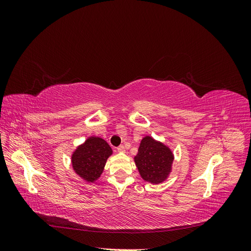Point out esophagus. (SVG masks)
Segmentation results:
<instances>
[{"label": "esophagus", "instance_id": "obj_1", "mask_svg": "<svg viewBox=\"0 0 251 251\" xmlns=\"http://www.w3.org/2000/svg\"><path fill=\"white\" fill-rule=\"evenodd\" d=\"M117 151H120V153H125V151H126V148H125L124 146H120V147H118Z\"/></svg>", "mask_w": 251, "mask_h": 251}]
</instances>
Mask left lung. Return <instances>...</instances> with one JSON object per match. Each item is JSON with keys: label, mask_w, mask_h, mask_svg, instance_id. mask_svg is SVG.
<instances>
[{"label": "left lung", "mask_w": 251, "mask_h": 251, "mask_svg": "<svg viewBox=\"0 0 251 251\" xmlns=\"http://www.w3.org/2000/svg\"><path fill=\"white\" fill-rule=\"evenodd\" d=\"M134 161L141 178L151 184L162 183L172 171L174 154L169 147L151 136L142 138Z\"/></svg>", "instance_id": "obj_1"}]
</instances>
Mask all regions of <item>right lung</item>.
<instances>
[{"instance_id": "right-lung-1", "label": "right lung", "mask_w": 251, "mask_h": 251, "mask_svg": "<svg viewBox=\"0 0 251 251\" xmlns=\"http://www.w3.org/2000/svg\"><path fill=\"white\" fill-rule=\"evenodd\" d=\"M112 154L113 151L107 141L91 136L73 151L71 156L73 171L81 179L92 183L100 177L105 162Z\"/></svg>"}]
</instances>
